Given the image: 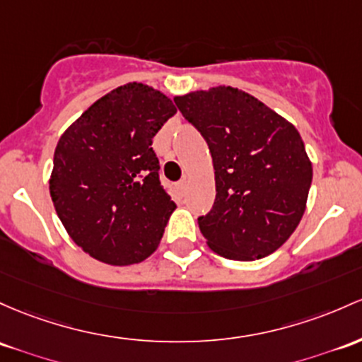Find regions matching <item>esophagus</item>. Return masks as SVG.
<instances>
[{"instance_id": "obj_1", "label": "esophagus", "mask_w": 362, "mask_h": 362, "mask_svg": "<svg viewBox=\"0 0 362 362\" xmlns=\"http://www.w3.org/2000/svg\"><path fill=\"white\" fill-rule=\"evenodd\" d=\"M185 187H187V184H185V180H180L177 184V189H178V192L180 194H184L185 192Z\"/></svg>"}]
</instances>
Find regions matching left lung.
<instances>
[{"instance_id":"1","label":"left lung","mask_w":362,"mask_h":362,"mask_svg":"<svg viewBox=\"0 0 362 362\" xmlns=\"http://www.w3.org/2000/svg\"><path fill=\"white\" fill-rule=\"evenodd\" d=\"M175 105L209 146L216 197L199 216L214 252L254 261L288 240L305 211L313 165L291 122L230 86L175 96Z\"/></svg>"}]
</instances>
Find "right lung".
I'll list each match as a JSON object with an SVG mask.
<instances>
[{
	"instance_id": "add662e5",
	"label": "right lung",
	"mask_w": 362,
	"mask_h": 362,
	"mask_svg": "<svg viewBox=\"0 0 362 362\" xmlns=\"http://www.w3.org/2000/svg\"><path fill=\"white\" fill-rule=\"evenodd\" d=\"M177 113L139 82L98 99L59 137L49 194L71 240L101 263L136 264L158 249L175 211L153 137Z\"/></svg>"
}]
</instances>
